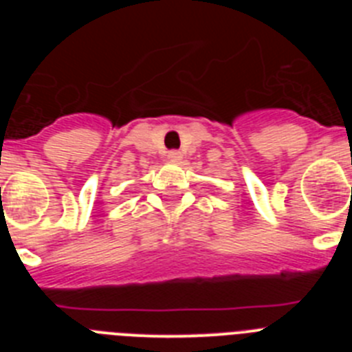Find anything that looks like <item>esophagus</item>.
I'll return each instance as SVG.
<instances>
[{"label": "esophagus", "instance_id": "1", "mask_svg": "<svg viewBox=\"0 0 352 352\" xmlns=\"http://www.w3.org/2000/svg\"><path fill=\"white\" fill-rule=\"evenodd\" d=\"M167 158H169L170 162H179L182 160V153H179V151H169V153H167Z\"/></svg>", "mask_w": 352, "mask_h": 352}]
</instances>
